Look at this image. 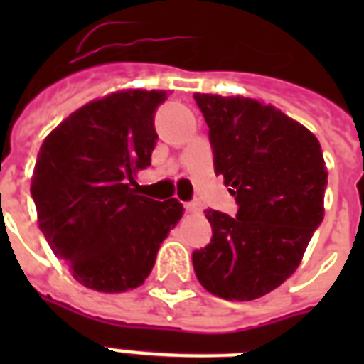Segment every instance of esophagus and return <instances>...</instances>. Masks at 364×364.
I'll return each instance as SVG.
<instances>
[{"label": "esophagus", "instance_id": "obj_1", "mask_svg": "<svg viewBox=\"0 0 364 364\" xmlns=\"http://www.w3.org/2000/svg\"><path fill=\"white\" fill-rule=\"evenodd\" d=\"M185 208H187V211H191V213H200V211H202V202H200V200H193V202H187Z\"/></svg>", "mask_w": 364, "mask_h": 364}]
</instances>
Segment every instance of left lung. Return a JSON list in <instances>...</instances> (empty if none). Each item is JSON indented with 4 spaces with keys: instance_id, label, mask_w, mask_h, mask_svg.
<instances>
[{
    "instance_id": "obj_1",
    "label": "left lung",
    "mask_w": 364,
    "mask_h": 364,
    "mask_svg": "<svg viewBox=\"0 0 364 364\" xmlns=\"http://www.w3.org/2000/svg\"><path fill=\"white\" fill-rule=\"evenodd\" d=\"M210 126L217 176L238 213L208 210L213 230L193 266L205 291L255 300L291 277L323 221L327 166L306 126L274 105L243 96L194 94Z\"/></svg>"
}]
</instances>
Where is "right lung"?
<instances>
[{
  "mask_svg": "<svg viewBox=\"0 0 364 364\" xmlns=\"http://www.w3.org/2000/svg\"><path fill=\"white\" fill-rule=\"evenodd\" d=\"M166 90H119L92 100L43 141L31 176L37 223L71 276L100 293L139 287L160 243L183 217L176 198L134 188L156 145L153 115Z\"/></svg>",
  "mask_w": 364,
  "mask_h": 364,
  "instance_id": "right-lung-1",
  "label": "right lung"
}]
</instances>
